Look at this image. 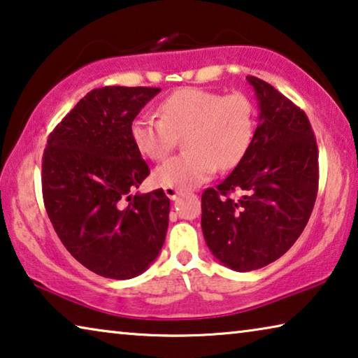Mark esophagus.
Returning <instances> with one entry per match:
<instances>
[{"instance_id":"34e87169","label":"esophagus","mask_w":358,"mask_h":358,"mask_svg":"<svg viewBox=\"0 0 358 358\" xmlns=\"http://www.w3.org/2000/svg\"><path fill=\"white\" fill-rule=\"evenodd\" d=\"M164 194L169 198V200H176L179 195V190L174 189V187H164Z\"/></svg>"}]
</instances>
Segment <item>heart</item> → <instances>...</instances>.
<instances>
[{"label": "heart", "instance_id": "heart-1", "mask_svg": "<svg viewBox=\"0 0 358 358\" xmlns=\"http://www.w3.org/2000/svg\"><path fill=\"white\" fill-rule=\"evenodd\" d=\"M158 117H137L131 139L142 155L163 160L184 136L185 152L153 171L155 184L189 190L243 160L256 133V108L243 92L182 87L164 97Z\"/></svg>", "mask_w": 358, "mask_h": 358}]
</instances>
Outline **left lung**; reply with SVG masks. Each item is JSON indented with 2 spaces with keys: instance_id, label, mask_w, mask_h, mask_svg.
Segmentation results:
<instances>
[{
  "instance_id": "left-lung-1",
  "label": "left lung",
  "mask_w": 358,
  "mask_h": 358,
  "mask_svg": "<svg viewBox=\"0 0 358 358\" xmlns=\"http://www.w3.org/2000/svg\"><path fill=\"white\" fill-rule=\"evenodd\" d=\"M246 80L261 110L255 139L234 171L201 195L208 248L238 272L267 266L294 245L318 192V148L307 115L264 80Z\"/></svg>"
}]
</instances>
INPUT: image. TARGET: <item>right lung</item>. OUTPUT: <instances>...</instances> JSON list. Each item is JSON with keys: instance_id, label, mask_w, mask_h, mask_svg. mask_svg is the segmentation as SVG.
I'll use <instances>...</instances> for the list:
<instances>
[{"instance_id": "add662e5", "label": "right lung", "mask_w": 358, "mask_h": 358, "mask_svg": "<svg viewBox=\"0 0 358 358\" xmlns=\"http://www.w3.org/2000/svg\"><path fill=\"white\" fill-rule=\"evenodd\" d=\"M160 87H97L65 115L43 153V201L52 227L80 264L126 280L157 259L166 236L163 189L131 195L150 169L131 123Z\"/></svg>"}]
</instances>
